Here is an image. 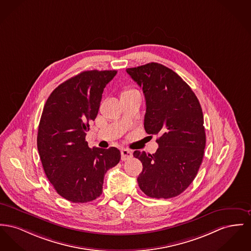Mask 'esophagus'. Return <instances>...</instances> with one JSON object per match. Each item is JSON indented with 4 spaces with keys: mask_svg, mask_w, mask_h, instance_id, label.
Masks as SVG:
<instances>
[{
    "mask_svg": "<svg viewBox=\"0 0 251 251\" xmlns=\"http://www.w3.org/2000/svg\"><path fill=\"white\" fill-rule=\"evenodd\" d=\"M132 156H133L132 151H130L128 149H122L121 150V159L122 160H124V161L128 160V159L132 158Z\"/></svg>",
    "mask_w": 251,
    "mask_h": 251,
    "instance_id": "esophagus-1",
    "label": "esophagus"
}]
</instances>
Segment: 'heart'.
<instances>
[{
    "mask_svg": "<svg viewBox=\"0 0 251 251\" xmlns=\"http://www.w3.org/2000/svg\"><path fill=\"white\" fill-rule=\"evenodd\" d=\"M133 92H135V90H133V89H127V90H124V91L122 92L121 96H123V95H127V94H130V93H133Z\"/></svg>",
    "mask_w": 251,
    "mask_h": 251,
    "instance_id": "b5f03b06",
    "label": "heart"
}]
</instances>
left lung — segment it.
<instances>
[{"instance_id":"8db88e82","label":"left lung","mask_w":251,"mask_h":251,"mask_svg":"<svg viewBox=\"0 0 251 251\" xmlns=\"http://www.w3.org/2000/svg\"><path fill=\"white\" fill-rule=\"evenodd\" d=\"M126 71L144 93L145 131L158 136L154 153L133 151L143 165L138 186L151 198L176 197L192 184L203 161L206 133L201 105L192 88L160 63Z\"/></svg>"}]
</instances>
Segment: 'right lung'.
I'll use <instances>...</instances> for the list:
<instances>
[{
  "label": "right lung",
  "instance_id": "add662e5",
  "mask_svg": "<svg viewBox=\"0 0 251 251\" xmlns=\"http://www.w3.org/2000/svg\"><path fill=\"white\" fill-rule=\"evenodd\" d=\"M117 73L81 72L59 84L45 102L37 137L39 154L56 192L73 203L100 197L106 172L120 160L117 148L91 149L85 141L104 88Z\"/></svg>",
  "mask_w": 251,
  "mask_h": 251
}]
</instances>
